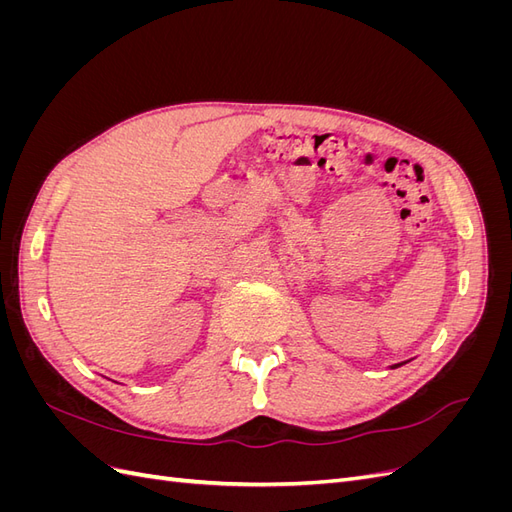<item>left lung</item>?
Listing matches in <instances>:
<instances>
[{"label": "left lung", "mask_w": 512, "mask_h": 512, "mask_svg": "<svg viewBox=\"0 0 512 512\" xmlns=\"http://www.w3.org/2000/svg\"><path fill=\"white\" fill-rule=\"evenodd\" d=\"M399 365H404V363H397V365H393V369H395V367H399Z\"/></svg>", "instance_id": "left-lung-1"}]
</instances>
